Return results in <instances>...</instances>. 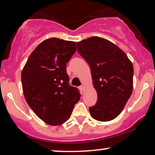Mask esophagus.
I'll list each match as a JSON object with an SVG mask.
<instances>
[{"instance_id":"obj_1","label":"esophagus","mask_w":155,"mask_h":155,"mask_svg":"<svg viewBox=\"0 0 155 155\" xmlns=\"http://www.w3.org/2000/svg\"><path fill=\"white\" fill-rule=\"evenodd\" d=\"M80 90L82 91V92H84V84H82V85L80 87Z\"/></svg>"}]
</instances>
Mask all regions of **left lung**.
I'll return each mask as SVG.
<instances>
[{
	"label": "left lung",
	"mask_w": 155,
	"mask_h": 155,
	"mask_svg": "<svg viewBox=\"0 0 155 155\" xmlns=\"http://www.w3.org/2000/svg\"><path fill=\"white\" fill-rule=\"evenodd\" d=\"M78 51L90 65L97 101L89 108L99 121H109L120 114L133 91V66L117 46L99 37L77 42Z\"/></svg>",
	"instance_id": "left-lung-1"
}]
</instances>
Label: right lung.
Returning <instances> with one entry per match:
<instances>
[{"label": "right lung", "mask_w": 155, "mask_h": 155, "mask_svg": "<svg viewBox=\"0 0 155 155\" xmlns=\"http://www.w3.org/2000/svg\"><path fill=\"white\" fill-rule=\"evenodd\" d=\"M76 51L74 41L50 38L31 53L22 71L25 99L38 117L51 126L71 117L80 91L69 84L66 64Z\"/></svg>", "instance_id": "add662e5"}]
</instances>
